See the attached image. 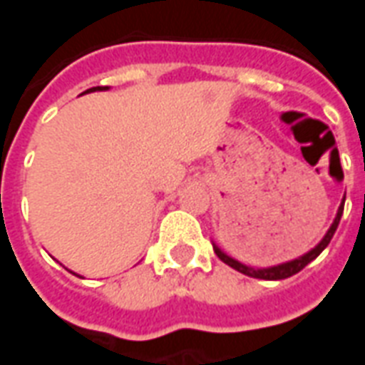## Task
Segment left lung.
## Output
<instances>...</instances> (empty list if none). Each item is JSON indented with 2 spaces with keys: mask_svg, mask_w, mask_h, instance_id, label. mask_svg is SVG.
<instances>
[{
  "mask_svg": "<svg viewBox=\"0 0 365 365\" xmlns=\"http://www.w3.org/2000/svg\"><path fill=\"white\" fill-rule=\"evenodd\" d=\"M344 201H346V195L342 197V203H340V207H338L336 211V217H334V221H332V225H330V229L327 230V235L321 238V242L314 246V248H311L309 252H305L303 256H299V258H295V260H289V262H283V264H277V266H269V268H252V266H246V264H242V262L235 260L232 256H229L227 252H222L219 246L215 245L213 242V250L215 254L221 258L225 264H229L230 268H235L237 272H240V274L245 275H250V277H258V279H268V282H277V279H285V277H291V275L299 274L301 269L305 268L307 264H311V262L319 256V254L329 246V242L332 240V237H334V232H336L338 229V222H340V217H342V211H344Z\"/></svg>",
  "mask_w": 365,
  "mask_h": 365,
  "instance_id": "8db88e82",
  "label": "left lung"
}]
</instances>
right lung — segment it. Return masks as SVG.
<instances>
[{"instance_id":"add662e5","label":"right lung","mask_w":365,"mask_h":365,"mask_svg":"<svg viewBox=\"0 0 365 365\" xmlns=\"http://www.w3.org/2000/svg\"><path fill=\"white\" fill-rule=\"evenodd\" d=\"M105 90H109V88H91V90L83 91V93H90V91H105ZM83 93H82V96H83ZM68 272H70V274H74L72 269H68ZM74 275H78V274H74ZM78 277H82V275H78Z\"/></svg>"}]
</instances>
